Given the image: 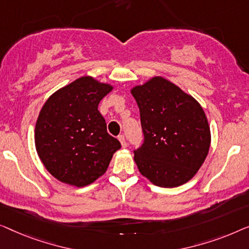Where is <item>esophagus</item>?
I'll list each match as a JSON object with an SVG mask.
<instances>
[{"label":"esophagus","mask_w":249,"mask_h":249,"mask_svg":"<svg viewBox=\"0 0 249 249\" xmlns=\"http://www.w3.org/2000/svg\"><path fill=\"white\" fill-rule=\"evenodd\" d=\"M118 140H120V142H121L122 146H123V148H126V145H127V143H126V139H125V136H124L123 134H121L120 136H118Z\"/></svg>","instance_id":"obj_1"}]
</instances>
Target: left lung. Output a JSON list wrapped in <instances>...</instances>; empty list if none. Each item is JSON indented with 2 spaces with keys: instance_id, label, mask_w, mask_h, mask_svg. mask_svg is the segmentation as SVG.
<instances>
[{
  "instance_id": "1",
  "label": "left lung",
  "mask_w": 249,
  "mask_h": 249,
  "mask_svg": "<svg viewBox=\"0 0 249 249\" xmlns=\"http://www.w3.org/2000/svg\"><path fill=\"white\" fill-rule=\"evenodd\" d=\"M140 109L144 140L134 150L140 173L160 187L180 186L204 162L211 133L193 97L161 76L131 90Z\"/></svg>"
}]
</instances>
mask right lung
Segmentation results:
<instances>
[{
  "mask_svg": "<svg viewBox=\"0 0 249 249\" xmlns=\"http://www.w3.org/2000/svg\"><path fill=\"white\" fill-rule=\"evenodd\" d=\"M111 90L113 86L82 76L58 89L41 108L35 144L45 168L62 183L76 187L93 183L121 148L98 110Z\"/></svg>",
  "mask_w": 249,
  "mask_h": 249,
  "instance_id": "1",
  "label": "right lung"
}]
</instances>
